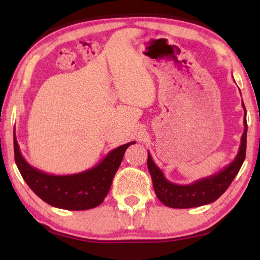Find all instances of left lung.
<instances>
[{
    "label": "left lung",
    "mask_w": 260,
    "mask_h": 260,
    "mask_svg": "<svg viewBox=\"0 0 260 260\" xmlns=\"http://www.w3.org/2000/svg\"><path fill=\"white\" fill-rule=\"evenodd\" d=\"M242 107L244 110V132L241 138L239 152L231 164L226 165L222 170L210 177L199 179L189 184L173 183L165 178L164 173L153 162L150 153L148 152L147 164L152 179L153 189L158 200L162 204L174 209L197 208L217 201L227 190L245 159L248 125H246V110L243 101H242Z\"/></svg>",
    "instance_id": "1"
}]
</instances>
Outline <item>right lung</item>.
Instances as JSON below:
<instances>
[{"instance_id": "add662e5", "label": "right lung", "mask_w": 260, "mask_h": 260, "mask_svg": "<svg viewBox=\"0 0 260 260\" xmlns=\"http://www.w3.org/2000/svg\"><path fill=\"white\" fill-rule=\"evenodd\" d=\"M134 143L133 141L113 149L98 165L83 172L55 175L35 169L26 161L14 131L15 160L25 182L43 202L55 208L72 211L89 210L102 203L126 149Z\"/></svg>"}]
</instances>
